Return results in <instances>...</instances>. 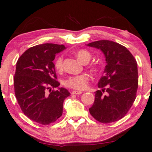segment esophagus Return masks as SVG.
<instances>
[{"mask_svg": "<svg viewBox=\"0 0 152 152\" xmlns=\"http://www.w3.org/2000/svg\"><path fill=\"white\" fill-rule=\"evenodd\" d=\"M81 93H82V92L77 91H74L72 92V94H81Z\"/></svg>", "mask_w": 152, "mask_h": 152, "instance_id": "1", "label": "esophagus"}]
</instances>
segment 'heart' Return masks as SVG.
I'll list each match as a JSON object with an SVG mask.
<instances>
[{
  "instance_id": "1",
  "label": "heart",
  "mask_w": 152,
  "mask_h": 152,
  "mask_svg": "<svg viewBox=\"0 0 152 152\" xmlns=\"http://www.w3.org/2000/svg\"><path fill=\"white\" fill-rule=\"evenodd\" d=\"M76 56L78 60L81 62H88L91 59V53L85 49L79 50L76 53ZM63 66V58L61 56L58 57L55 61V68L57 71H61L62 69ZM89 81V77L86 74H81L79 75L71 76L66 80L64 84L66 87L70 88L83 91L85 90L88 86V83Z\"/></svg>"
}]
</instances>
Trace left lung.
<instances>
[{"label":"left lung","mask_w":152,"mask_h":152,"mask_svg":"<svg viewBox=\"0 0 152 152\" xmlns=\"http://www.w3.org/2000/svg\"><path fill=\"white\" fill-rule=\"evenodd\" d=\"M87 46L104 54L106 66L98 82L90 113L96 121L110 124L120 120L132 105L138 89L137 63L126 47L110 40H99Z\"/></svg>","instance_id":"8db88e82"}]
</instances>
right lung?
Wrapping results in <instances>:
<instances>
[{"label": "right lung", "mask_w": 152, "mask_h": 152, "mask_svg": "<svg viewBox=\"0 0 152 152\" xmlns=\"http://www.w3.org/2000/svg\"><path fill=\"white\" fill-rule=\"evenodd\" d=\"M65 49L62 45H38L27 49L18 60L15 95L23 113L38 124L49 125L60 118L64 101L71 94L64 88H59L53 62L56 54ZM51 87L58 90L52 91ZM47 89L52 92L48 94Z\"/></svg>", "instance_id": "add662e5"}]
</instances>
